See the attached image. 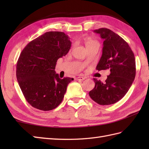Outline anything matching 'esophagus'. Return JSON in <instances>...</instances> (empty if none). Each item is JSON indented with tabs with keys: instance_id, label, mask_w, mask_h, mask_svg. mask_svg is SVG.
Listing matches in <instances>:
<instances>
[{
	"instance_id": "esophagus-1",
	"label": "esophagus",
	"mask_w": 149,
	"mask_h": 149,
	"mask_svg": "<svg viewBox=\"0 0 149 149\" xmlns=\"http://www.w3.org/2000/svg\"><path fill=\"white\" fill-rule=\"evenodd\" d=\"M85 79V77H75V80L76 81H83Z\"/></svg>"
}]
</instances>
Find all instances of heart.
<instances>
[{
	"mask_svg": "<svg viewBox=\"0 0 149 149\" xmlns=\"http://www.w3.org/2000/svg\"><path fill=\"white\" fill-rule=\"evenodd\" d=\"M93 44H98L97 42L96 41H94L92 40H88L86 43V47L88 46V45H93Z\"/></svg>",
	"mask_w": 149,
	"mask_h": 149,
	"instance_id": "1",
	"label": "heart"
}]
</instances>
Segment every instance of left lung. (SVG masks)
<instances>
[{"label": "left lung", "instance_id": "obj_1", "mask_svg": "<svg viewBox=\"0 0 149 149\" xmlns=\"http://www.w3.org/2000/svg\"><path fill=\"white\" fill-rule=\"evenodd\" d=\"M103 39L102 56L96 69H109L104 83L94 79L95 88L89 95L100 105H110L125 96L134 80L136 62L133 52L128 43L107 28L94 30Z\"/></svg>", "mask_w": 149, "mask_h": 149}]
</instances>
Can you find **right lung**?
<instances>
[{
  "label": "right lung",
  "mask_w": 149,
  "mask_h": 149,
  "mask_svg": "<svg viewBox=\"0 0 149 149\" xmlns=\"http://www.w3.org/2000/svg\"><path fill=\"white\" fill-rule=\"evenodd\" d=\"M71 44L64 33L49 31L31 41L22 51L17 78L24 96L33 107L50 111L62 102L74 79H60L54 70L58 59L67 54Z\"/></svg>",
  "instance_id": "obj_1"
}]
</instances>
